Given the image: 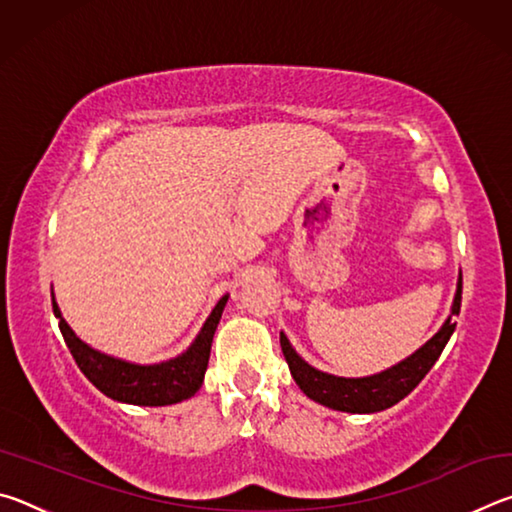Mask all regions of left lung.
Segmentation results:
<instances>
[{"label": "left lung", "instance_id": "8db88e82", "mask_svg": "<svg viewBox=\"0 0 512 512\" xmlns=\"http://www.w3.org/2000/svg\"><path fill=\"white\" fill-rule=\"evenodd\" d=\"M461 293L463 277H458L452 314L445 320V325L438 329V334L431 336V339L424 343L420 350H415L411 357L395 363V366L384 372H377V375L336 377L329 375V372L316 370L291 348L287 336L280 332L284 359H287L291 375L300 386V391L305 393L309 400L323 404L327 409L345 413H377L391 409L393 404L404 400V397L420 384L424 375L433 368V363L438 361L440 352L445 350L449 336H452L456 329L454 316H458V311H461Z\"/></svg>", "mask_w": 512, "mask_h": 512}]
</instances>
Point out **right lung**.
<instances>
[{"label": "right lung", "instance_id": "right-lung-1", "mask_svg": "<svg viewBox=\"0 0 512 512\" xmlns=\"http://www.w3.org/2000/svg\"><path fill=\"white\" fill-rule=\"evenodd\" d=\"M225 302H228V296H223L216 302V307L207 316L201 332H198L194 343L183 354H178V357L169 361L142 366V363L110 357V354L94 350L88 343H83L74 334V329L65 323L54 293H51V305H54V316L58 318L60 334H63L67 348L72 352L74 361L79 363L83 375L103 395H108L110 400L137 406L178 404L196 395V391L203 384L207 361H210L212 339L216 325L221 320Z\"/></svg>", "mask_w": 512, "mask_h": 512}]
</instances>
